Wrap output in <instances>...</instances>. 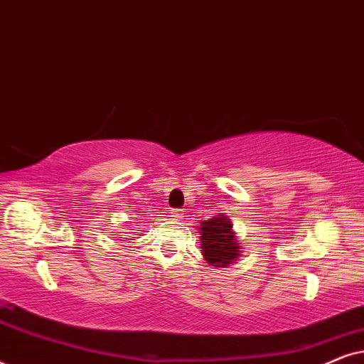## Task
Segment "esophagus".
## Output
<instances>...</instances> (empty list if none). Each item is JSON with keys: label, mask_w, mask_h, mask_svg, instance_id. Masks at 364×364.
I'll use <instances>...</instances> for the list:
<instances>
[{"label": "esophagus", "mask_w": 364, "mask_h": 364, "mask_svg": "<svg viewBox=\"0 0 364 364\" xmlns=\"http://www.w3.org/2000/svg\"><path fill=\"white\" fill-rule=\"evenodd\" d=\"M172 217L181 218V217H182V210H181V208H173V210H172Z\"/></svg>", "instance_id": "esophagus-1"}]
</instances>
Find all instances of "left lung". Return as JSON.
<instances>
[{"label": "left lung", "mask_w": 364, "mask_h": 364, "mask_svg": "<svg viewBox=\"0 0 364 364\" xmlns=\"http://www.w3.org/2000/svg\"><path fill=\"white\" fill-rule=\"evenodd\" d=\"M202 235V255L210 265L227 267L238 258V243L232 232L230 220L227 217L218 215L208 218L200 227Z\"/></svg>", "instance_id": "obj_1"}]
</instances>
